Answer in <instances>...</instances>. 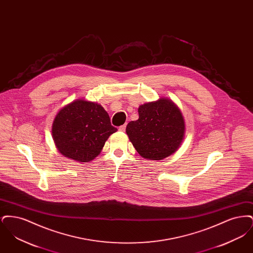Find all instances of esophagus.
<instances>
[{
  "instance_id": "esophagus-1",
  "label": "esophagus",
  "mask_w": 253,
  "mask_h": 253,
  "mask_svg": "<svg viewBox=\"0 0 253 253\" xmlns=\"http://www.w3.org/2000/svg\"><path fill=\"white\" fill-rule=\"evenodd\" d=\"M125 129H126V125H125V124H124V125H121V127L119 128V130H120L121 132H124Z\"/></svg>"
}]
</instances>
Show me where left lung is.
Masks as SVG:
<instances>
[{
	"mask_svg": "<svg viewBox=\"0 0 253 253\" xmlns=\"http://www.w3.org/2000/svg\"><path fill=\"white\" fill-rule=\"evenodd\" d=\"M139 118L126 127L133 147L146 159L162 160L173 154L184 137L185 124L179 109L166 98L138 108Z\"/></svg>",
	"mask_w": 253,
	"mask_h": 253,
	"instance_id": "1",
	"label": "left lung"
}]
</instances>
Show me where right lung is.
<instances>
[{"instance_id": "add662e5", "label": "right lung", "mask_w": 253, "mask_h": 253, "mask_svg": "<svg viewBox=\"0 0 253 253\" xmlns=\"http://www.w3.org/2000/svg\"><path fill=\"white\" fill-rule=\"evenodd\" d=\"M117 131L101 105L84 99L61 109L52 127L60 153L80 162H89L97 157L109 136Z\"/></svg>"}]
</instances>
